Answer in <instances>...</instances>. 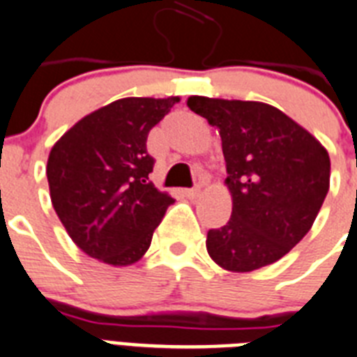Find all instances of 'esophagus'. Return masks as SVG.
Here are the masks:
<instances>
[{
	"label": "esophagus",
	"mask_w": 357,
	"mask_h": 357,
	"mask_svg": "<svg viewBox=\"0 0 357 357\" xmlns=\"http://www.w3.org/2000/svg\"><path fill=\"white\" fill-rule=\"evenodd\" d=\"M199 192H202V188L199 187H194V188H185L183 190V194L187 197H197L199 196Z\"/></svg>",
	"instance_id": "34e87169"
}]
</instances>
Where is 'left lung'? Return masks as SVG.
<instances>
[{
	"mask_svg": "<svg viewBox=\"0 0 357 357\" xmlns=\"http://www.w3.org/2000/svg\"><path fill=\"white\" fill-rule=\"evenodd\" d=\"M187 105L220 128L232 194L230 220L206 234L208 256L232 272L278 261L305 238L325 202L328 152L272 105L205 96Z\"/></svg>",
	"mask_w": 357,
	"mask_h": 357,
	"instance_id": "8db88e82",
	"label": "left lung"
}]
</instances>
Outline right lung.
Segmentation results:
<instances>
[{
	"label": "right lung",
	"instance_id": "1",
	"mask_svg": "<svg viewBox=\"0 0 357 357\" xmlns=\"http://www.w3.org/2000/svg\"><path fill=\"white\" fill-rule=\"evenodd\" d=\"M178 96L123 98L74 125L52 146L47 163L54 211L83 252L114 266L136 263L174 203L149 174L151 128Z\"/></svg>",
	"mask_w": 357,
	"mask_h": 357
}]
</instances>
